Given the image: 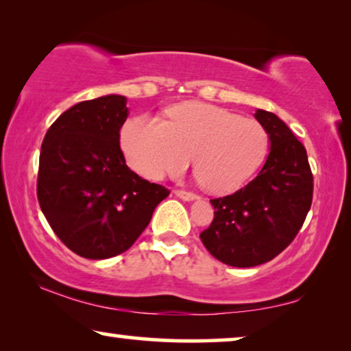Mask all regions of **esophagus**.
<instances>
[{
    "label": "esophagus",
    "mask_w": 351,
    "mask_h": 351,
    "mask_svg": "<svg viewBox=\"0 0 351 351\" xmlns=\"http://www.w3.org/2000/svg\"><path fill=\"white\" fill-rule=\"evenodd\" d=\"M174 195L179 196V198L185 199V201H191V199H196L198 196H196L193 191H186V190H174Z\"/></svg>",
    "instance_id": "esophagus-1"
}]
</instances>
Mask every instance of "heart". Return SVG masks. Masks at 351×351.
Listing matches in <instances>:
<instances>
[{"label":"heart","mask_w":351,"mask_h":351,"mask_svg":"<svg viewBox=\"0 0 351 351\" xmlns=\"http://www.w3.org/2000/svg\"><path fill=\"white\" fill-rule=\"evenodd\" d=\"M167 119L142 114L124 124L121 148L129 166L150 180L180 176L193 156L199 185L230 193L265 161L270 136L254 118L199 102L171 107Z\"/></svg>","instance_id":"1"}]
</instances>
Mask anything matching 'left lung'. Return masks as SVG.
Wrapping results in <instances>:
<instances>
[{
	"mask_svg": "<svg viewBox=\"0 0 351 351\" xmlns=\"http://www.w3.org/2000/svg\"><path fill=\"white\" fill-rule=\"evenodd\" d=\"M254 117L270 136L265 165L246 186L210 199L214 219L199 234L217 261L239 268L261 265L285 251L313 199V174L302 142L275 113L257 110Z\"/></svg>",
	"mask_w": 351,
	"mask_h": 351,
	"instance_id": "left-lung-1",
	"label": "left lung"
}]
</instances>
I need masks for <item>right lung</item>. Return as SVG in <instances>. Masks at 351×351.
<instances>
[{"mask_svg": "<svg viewBox=\"0 0 351 351\" xmlns=\"http://www.w3.org/2000/svg\"><path fill=\"white\" fill-rule=\"evenodd\" d=\"M126 118L124 95L84 100L62 113L43 141L38 203L60 241L84 258L128 251L171 193L128 167L119 147Z\"/></svg>", "mask_w": 351, "mask_h": 351, "instance_id": "obj_1", "label": "right lung"}]
</instances>
